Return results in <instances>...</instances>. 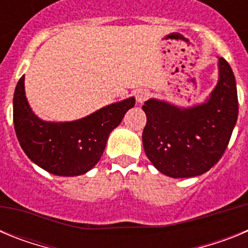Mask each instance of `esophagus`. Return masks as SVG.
Returning a JSON list of instances; mask_svg holds the SVG:
<instances>
[{
    "mask_svg": "<svg viewBox=\"0 0 248 248\" xmlns=\"http://www.w3.org/2000/svg\"><path fill=\"white\" fill-rule=\"evenodd\" d=\"M150 95L151 94L148 89H141V91H139L137 93L138 103H144L146 99H149V98H150Z\"/></svg>",
    "mask_w": 248,
    "mask_h": 248,
    "instance_id": "1",
    "label": "esophagus"
}]
</instances>
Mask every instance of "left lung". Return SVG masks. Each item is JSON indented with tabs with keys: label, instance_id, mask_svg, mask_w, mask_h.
Here are the masks:
<instances>
[{
	"label": "left lung",
	"instance_id": "left-lung-1",
	"mask_svg": "<svg viewBox=\"0 0 248 248\" xmlns=\"http://www.w3.org/2000/svg\"><path fill=\"white\" fill-rule=\"evenodd\" d=\"M210 99L180 109L156 99L143 105L146 125L143 145L153 165L170 177H191L209 171L229 145L238 115L236 80L225 58Z\"/></svg>",
	"mask_w": 248,
	"mask_h": 248
}]
</instances>
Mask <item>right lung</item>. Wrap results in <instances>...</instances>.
Returning a JSON list of instances; mask_svg holds the SVG:
<instances>
[{
    "label": "right lung",
    "instance_id": "obj_1",
    "mask_svg": "<svg viewBox=\"0 0 248 248\" xmlns=\"http://www.w3.org/2000/svg\"><path fill=\"white\" fill-rule=\"evenodd\" d=\"M134 104L129 98L76 122H43L31 110L22 76L13 97V124L21 148L34 164L58 176H77L99 161L109 134Z\"/></svg>",
    "mask_w": 248,
    "mask_h": 248
}]
</instances>
